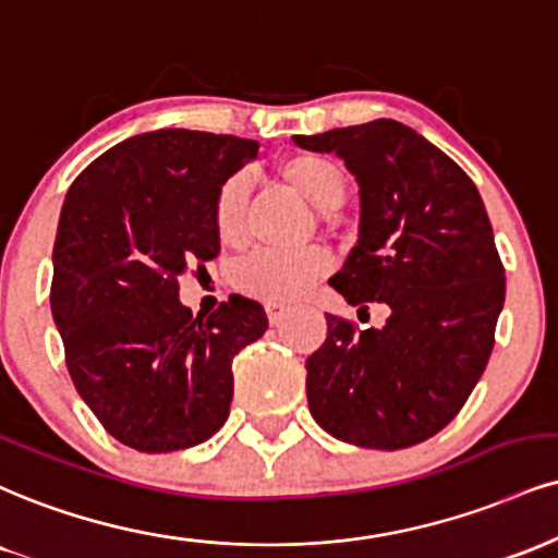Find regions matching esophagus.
<instances>
[{
	"label": "esophagus",
	"instance_id": "1",
	"mask_svg": "<svg viewBox=\"0 0 558 558\" xmlns=\"http://www.w3.org/2000/svg\"><path fill=\"white\" fill-rule=\"evenodd\" d=\"M265 312H267V319H270V325H280V322L286 319L288 308L280 306V304H267Z\"/></svg>",
	"mask_w": 558,
	"mask_h": 558
}]
</instances>
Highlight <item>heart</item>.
I'll return each instance as SVG.
<instances>
[{"mask_svg":"<svg viewBox=\"0 0 558 558\" xmlns=\"http://www.w3.org/2000/svg\"><path fill=\"white\" fill-rule=\"evenodd\" d=\"M280 173L317 210H332L343 203L348 177L343 166L330 156L299 153V156L280 163ZM246 197H250V177L246 173H233L218 190L215 231L223 244H239L244 239ZM325 270L327 257L317 250H262L236 267V286L250 296L267 301V304H288V301L299 299Z\"/></svg>","mask_w":558,"mask_h":558,"instance_id":"1","label":"heart"}]
</instances>
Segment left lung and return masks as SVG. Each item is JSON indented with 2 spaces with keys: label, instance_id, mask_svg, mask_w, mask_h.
Masks as SVG:
<instances>
[{
  "label": "left lung",
  "instance_id": "obj_1",
  "mask_svg": "<svg viewBox=\"0 0 558 558\" xmlns=\"http://www.w3.org/2000/svg\"><path fill=\"white\" fill-rule=\"evenodd\" d=\"M359 181V244L330 286L351 306H389L385 327L327 314L306 359L314 421L335 439L405 449L441 432L478 385L505 306V267L465 171L395 119L296 134Z\"/></svg>",
  "mask_w": 558,
  "mask_h": 558
}]
</instances>
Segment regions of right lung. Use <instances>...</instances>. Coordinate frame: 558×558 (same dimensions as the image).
<instances>
[{"label": "right lung", "mask_w": 558, "mask_h": 558, "mask_svg": "<svg viewBox=\"0 0 558 558\" xmlns=\"http://www.w3.org/2000/svg\"><path fill=\"white\" fill-rule=\"evenodd\" d=\"M259 143L156 130L93 160L66 192L53 241L51 314L66 368L113 439L177 452L210 439L233 398V355L267 330L257 301L207 319L179 278L218 257L215 197Z\"/></svg>", "instance_id": "add662e5"}]
</instances>
